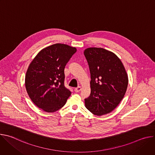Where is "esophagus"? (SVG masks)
<instances>
[{
  "label": "esophagus",
  "mask_w": 155,
  "mask_h": 155,
  "mask_svg": "<svg viewBox=\"0 0 155 155\" xmlns=\"http://www.w3.org/2000/svg\"><path fill=\"white\" fill-rule=\"evenodd\" d=\"M81 90V87L80 86H78V87H75V89H74V91H75L76 93H78V92H80Z\"/></svg>",
  "instance_id": "esophagus-1"
}]
</instances>
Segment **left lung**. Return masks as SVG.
I'll use <instances>...</instances> for the list:
<instances>
[{
  "label": "left lung",
  "instance_id": "8db88e82",
  "mask_svg": "<svg viewBox=\"0 0 155 155\" xmlns=\"http://www.w3.org/2000/svg\"><path fill=\"white\" fill-rule=\"evenodd\" d=\"M91 74V94L84 99L86 108L97 116L106 115L119 105L128 84V77L120 59L102 48L84 51Z\"/></svg>",
  "mask_w": 155,
  "mask_h": 155
}]
</instances>
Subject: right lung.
Wrapping results in <instances>:
<instances>
[{
    "label": "right lung",
    "instance_id": "add662e5",
    "mask_svg": "<svg viewBox=\"0 0 155 155\" xmlns=\"http://www.w3.org/2000/svg\"><path fill=\"white\" fill-rule=\"evenodd\" d=\"M76 51V48L65 44H53L40 51L29 64L26 89L34 104L43 111H57L71 96L64 86V68Z\"/></svg>",
    "mask_w": 155,
    "mask_h": 155
}]
</instances>
